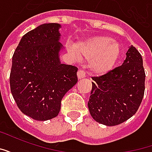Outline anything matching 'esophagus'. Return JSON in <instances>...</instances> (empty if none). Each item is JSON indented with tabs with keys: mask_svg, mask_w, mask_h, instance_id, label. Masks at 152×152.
Segmentation results:
<instances>
[{
	"mask_svg": "<svg viewBox=\"0 0 152 152\" xmlns=\"http://www.w3.org/2000/svg\"><path fill=\"white\" fill-rule=\"evenodd\" d=\"M77 76L79 79H82L84 77H86V72L82 69H80L78 72H77Z\"/></svg>",
	"mask_w": 152,
	"mask_h": 152,
	"instance_id": "obj_1",
	"label": "esophagus"
}]
</instances>
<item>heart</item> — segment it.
<instances>
[{"mask_svg":"<svg viewBox=\"0 0 152 152\" xmlns=\"http://www.w3.org/2000/svg\"><path fill=\"white\" fill-rule=\"evenodd\" d=\"M76 50L80 57L90 59L89 67L96 74H104L114 67L120 58L119 44L108 37H96L76 45ZM70 53H75L72 47Z\"/></svg>","mask_w":152,"mask_h":152,"instance_id":"b5f03b06","label":"heart"}]
</instances>
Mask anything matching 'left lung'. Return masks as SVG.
<instances>
[{
  "instance_id": "8db88e82",
  "label": "left lung",
  "mask_w": 152,
  "mask_h": 152,
  "mask_svg": "<svg viewBox=\"0 0 152 152\" xmlns=\"http://www.w3.org/2000/svg\"><path fill=\"white\" fill-rule=\"evenodd\" d=\"M145 77L142 55L131 46L121 66L92 77L88 102L91 116L107 126L117 125L132 117L143 99Z\"/></svg>"
}]
</instances>
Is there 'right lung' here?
I'll return each instance as SVG.
<instances>
[{"label": "right lung", "mask_w": 152, "mask_h": 152, "mask_svg": "<svg viewBox=\"0 0 152 152\" xmlns=\"http://www.w3.org/2000/svg\"><path fill=\"white\" fill-rule=\"evenodd\" d=\"M58 23H45L22 37L10 76L12 95L23 113L36 121L56 117L63 96L78 80L76 66L60 63Z\"/></svg>", "instance_id": "add662e5"}]
</instances>
